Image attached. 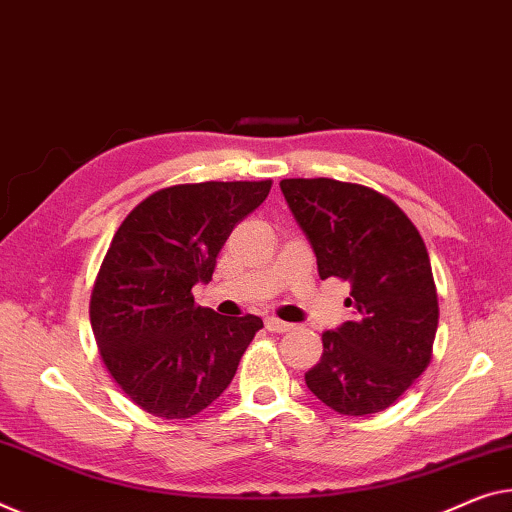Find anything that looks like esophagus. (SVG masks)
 <instances>
[{
  "label": "esophagus",
  "mask_w": 512,
  "mask_h": 512,
  "mask_svg": "<svg viewBox=\"0 0 512 512\" xmlns=\"http://www.w3.org/2000/svg\"><path fill=\"white\" fill-rule=\"evenodd\" d=\"M265 327L267 332H277V334H283V332H290V329H295V325H290V322H283L279 318H265Z\"/></svg>",
  "instance_id": "34e87169"
}]
</instances>
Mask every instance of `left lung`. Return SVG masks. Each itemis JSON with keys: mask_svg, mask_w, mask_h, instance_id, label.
<instances>
[{"mask_svg": "<svg viewBox=\"0 0 512 512\" xmlns=\"http://www.w3.org/2000/svg\"><path fill=\"white\" fill-rule=\"evenodd\" d=\"M281 192L309 238L320 279L350 283L352 320L322 334L306 387L345 416L387 410L432 359L439 304L423 238L371 187L334 178H286Z\"/></svg>", "mask_w": 512, "mask_h": 512, "instance_id": "left-lung-1", "label": "left lung"}]
</instances>
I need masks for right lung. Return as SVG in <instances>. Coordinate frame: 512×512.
Instances as JSON below:
<instances>
[{"label":"right lung","instance_id":"add662e5","mask_svg":"<svg viewBox=\"0 0 512 512\" xmlns=\"http://www.w3.org/2000/svg\"><path fill=\"white\" fill-rule=\"evenodd\" d=\"M272 180L164 187L114 233L91 290V327L116 384L160 419H190L222 396L263 327L194 304L235 224L270 194Z\"/></svg>","mask_w":512,"mask_h":512}]
</instances>
